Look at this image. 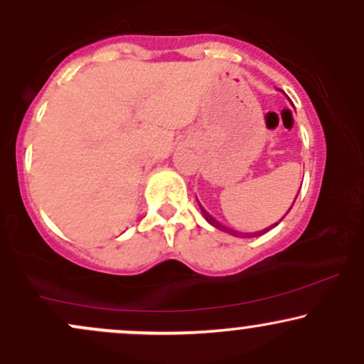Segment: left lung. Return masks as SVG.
<instances>
[{
    "label": "left lung",
    "mask_w": 364,
    "mask_h": 364,
    "mask_svg": "<svg viewBox=\"0 0 364 364\" xmlns=\"http://www.w3.org/2000/svg\"><path fill=\"white\" fill-rule=\"evenodd\" d=\"M296 198H298V195H296ZM294 198V200H296ZM198 205H200V203H198ZM292 205H294V202H292ZM292 205L289 207V210H291V208H292ZM200 208H202V214H203V217H205V220H207V223L208 224H210V225H214V228H217V229H220V231H224V232H229V235H232V236H248V237H255V236H260V235H265V232L267 231H270V229H272V228H275V225H277L279 223H281V220L284 219V217H286L287 215V212H289V210H287L286 212V214H284V217H282V219L281 220H279V223H275V224H272V225H269V228H265V229H260V231H255V232H241V231H235V229H229V228H225V225L224 224H220L219 223V220H215L214 219V217H212L210 214H208V212L205 210V208H203L202 205H200Z\"/></svg>",
    "instance_id": "1"
}]
</instances>
